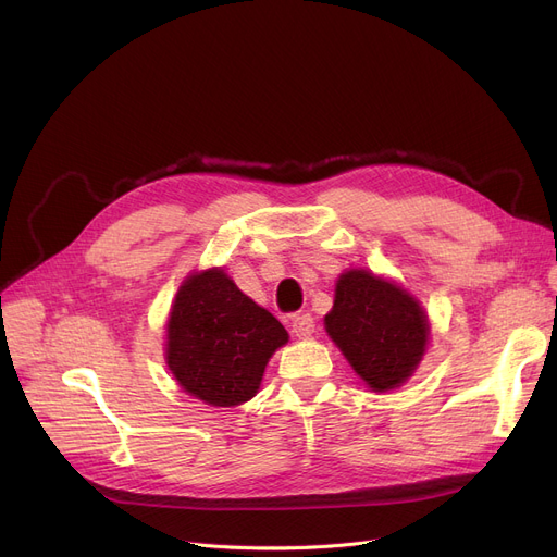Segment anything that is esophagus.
I'll return each instance as SVG.
<instances>
[{"label":"esophagus","mask_w":557,"mask_h":557,"mask_svg":"<svg viewBox=\"0 0 557 557\" xmlns=\"http://www.w3.org/2000/svg\"><path fill=\"white\" fill-rule=\"evenodd\" d=\"M290 329L298 338H309L311 333L315 331V320L311 313H298L290 318Z\"/></svg>","instance_id":"1"}]
</instances>
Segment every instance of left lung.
<instances>
[{
    "label": "left lung",
    "instance_id": "1",
    "mask_svg": "<svg viewBox=\"0 0 557 557\" xmlns=\"http://www.w3.org/2000/svg\"><path fill=\"white\" fill-rule=\"evenodd\" d=\"M324 326L356 374L376 392L410 379L428 345V320L419 302L369 271L341 275Z\"/></svg>",
    "mask_w": 557,
    "mask_h": 557
}]
</instances>
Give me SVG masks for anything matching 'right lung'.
Masks as SVG:
<instances>
[{"mask_svg":"<svg viewBox=\"0 0 557 557\" xmlns=\"http://www.w3.org/2000/svg\"><path fill=\"white\" fill-rule=\"evenodd\" d=\"M288 333L219 269L190 275L168 322V367L178 385L214 407L255 396Z\"/></svg>","mask_w":557,"mask_h":557,"instance_id":"1","label":"right lung"}]
</instances>
